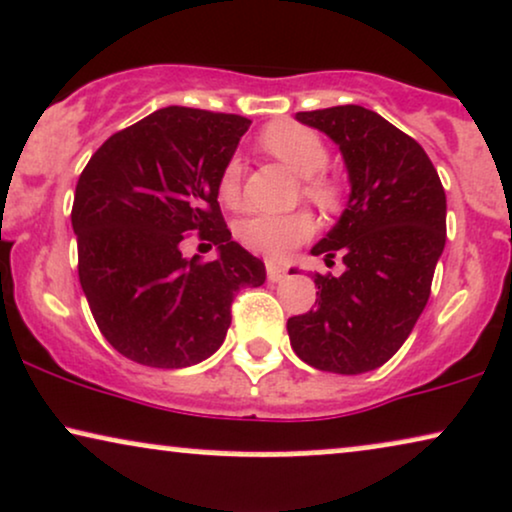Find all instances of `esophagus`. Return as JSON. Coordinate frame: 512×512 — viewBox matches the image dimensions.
<instances>
[{
  "instance_id": "esophagus-1",
  "label": "esophagus",
  "mask_w": 512,
  "mask_h": 512,
  "mask_svg": "<svg viewBox=\"0 0 512 512\" xmlns=\"http://www.w3.org/2000/svg\"><path fill=\"white\" fill-rule=\"evenodd\" d=\"M283 276H286V269L281 267V264H276V262H267V279L269 281H281Z\"/></svg>"
}]
</instances>
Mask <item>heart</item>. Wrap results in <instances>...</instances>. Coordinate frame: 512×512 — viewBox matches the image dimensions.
<instances>
[{
	"label": "heart",
	"instance_id": "obj_1",
	"mask_svg": "<svg viewBox=\"0 0 512 512\" xmlns=\"http://www.w3.org/2000/svg\"><path fill=\"white\" fill-rule=\"evenodd\" d=\"M260 147L303 178V195L307 200L322 209L338 207L341 186L324 171L329 164V147L317 131L295 121H274L262 131ZM240 181H243V164L238 157H231L219 174L221 202L229 207L238 205ZM312 231H315V224L305 212L286 214V217L255 214L236 226V236L245 248L272 260L286 257L293 248L305 243Z\"/></svg>",
	"mask_w": 512,
	"mask_h": 512
}]
</instances>
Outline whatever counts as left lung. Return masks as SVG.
Returning <instances> with one entry per match:
<instances>
[{
	"label": "left lung",
	"instance_id": "8db88e82",
	"mask_svg": "<svg viewBox=\"0 0 512 512\" xmlns=\"http://www.w3.org/2000/svg\"><path fill=\"white\" fill-rule=\"evenodd\" d=\"M295 119L338 145L350 197L312 248L326 267L341 255L346 272L312 276L317 307L288 319V338L322 372H372L398 353L432 293L446 245V193L422 145L372 109L343 104Z\"/></svg>",
	"mask_w": 512,
	"mask_h": 512
}]
</instances>
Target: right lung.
Returning a JSON list of instances; mask_svg holds the SVG:
<instances>
[{
	"label": "right lung",
	"instance_id": "obj_1",
	"mask_svg": "<svg viewBox=\"0 0 512 512\" xmlns=\"http://www.w3.org/2000/svg\"><path fill=\"white\" fill-rule=\"evenodd\" d=\"M250 119L164 107L104 140L78 178L71 224L78 279L102 336L147 367H190L217 353L231 303L262 286L264 262L231 240L219 174ZM197 230L220 257H182Z\"/></svg>",
	"mask_w": 512,
	"mask_h": 512
}]
</instances>
